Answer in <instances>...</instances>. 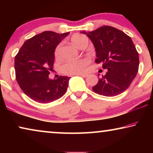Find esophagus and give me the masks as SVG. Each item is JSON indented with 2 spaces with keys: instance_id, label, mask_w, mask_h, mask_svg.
I'll return each instance as SVG.
<instances>
[{
  "instance_id": "34e87169",
  "label": "esophagus",
  "mask_w": 153,
  "mask_h": 153,
  "mask_svg": "<svg viewBox=\"0 0 153 153\" xmlns=\"http://www.w3.org/2000/svg\"><path fill=\"white\" fill-rule=\"evenodd\" d=\"M77 75H78V76H82V77H83V78H85V77L88 76V75L85 74H77Z\"/></svg>"
}]
</instances>
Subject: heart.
I'll return each mask as SVG.
<instances>
[{"label":"heart","mask_w":153,"mask_h":153,"mask_svg":"<svg viewBox=\"0 0 153 153\" xmlns=\"http://www.w3.org/2000/svg\"><path fill=\"white\" fill-rule=\"evenodd\" d=\"M71 41L73 45L79 47L81 43L88 41L87 37L85 35L81 34H75L71 37ZM60 51V45H58L55 50V56L58 57ZM91 60L89 58H83L73 61L67 62L62 66V71L64 74L68 75H76L83 74L87 71Z\"/></svg>","instance_id":"heart-1"}]
</instances>
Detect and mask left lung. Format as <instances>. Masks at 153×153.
<instances>
[{"mask_svg": "<svg viewBox=\"0 0 153 153\" xmlns=\"http://www.w3.org/2000/svg\"><path fill=\"white\" fill-rule=\"evenodd\" d=\"M89 37L96 51L95 62L108 71L93 87L95 93L114 97L128 88L139 70V53L131 37L109 26L92 32L82 31Z\"/></svg>", "mask_w": 153, "mask_h": 153, "instance_id": "obj_1", "label": "left lung"}]
</instances>
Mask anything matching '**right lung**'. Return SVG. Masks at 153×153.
<instances>
[{"label":"right lung","instance_id":"add662e5","mask_svg":"<svg viewBox=\"0 0 153 153\" xmlns=\"http://www.w3.org/2000/svg\"><path fill=\"white\" fill-rule=\"evenodd\" d=\"M70 32L58 34L45 31L25 42L14 59L16 79L23 92L34 101L47 104L66 93L70 78H49L53 68L54 52Z\"/></svg>","mask_w":153,"mask_h":153}]
</instances>
